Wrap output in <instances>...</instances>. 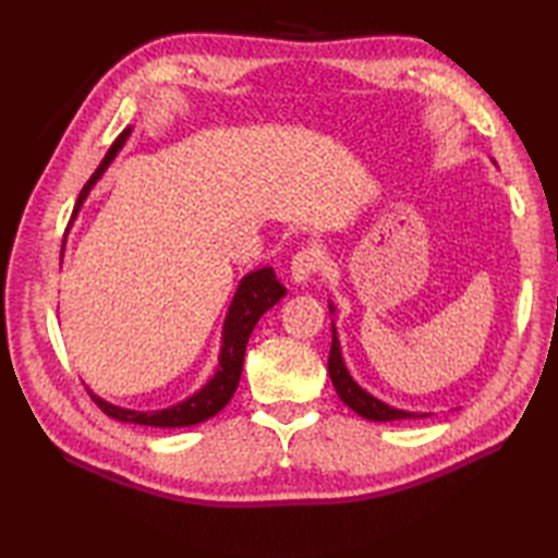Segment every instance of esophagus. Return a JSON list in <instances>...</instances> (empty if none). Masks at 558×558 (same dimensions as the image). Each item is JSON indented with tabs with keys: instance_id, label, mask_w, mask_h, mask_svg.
Returning a JSON list of instances; mask_svg holds the SVG:
<instances>
[{
	"instance_id": "esophagus-1",
	"label": "esophagus",
	"mask_w": 558,
	"mask_h": 558,
	"mask_svg": "<svg viewBox=\"0 0 558 558\" xmlns=\"http://www.w3.org/2000/svg\"><path fill=\"white\" fill-rule=\"evenodd\" d=\"M324 266V256L318 252L316 246H304L300 248L298 254L292 256V264H290V276L294 282H306L310 280L314 272L322 270Z\"/></svg>"
}]
</instances>
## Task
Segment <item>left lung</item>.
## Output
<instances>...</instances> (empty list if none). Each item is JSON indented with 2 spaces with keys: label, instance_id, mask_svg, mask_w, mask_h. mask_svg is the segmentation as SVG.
Listing matches in <instances>:
<instances>
[{
  "label": "left lung",
  "instance_id": "left-lung-1",
  "mask_svg": "<svg viewBox=\"0 0 558 558\" xmlns=\"http://www.w3.org/2000/svg\"><path fill=\"white\" fill-rule=\"evenodd\" d=\"M330 312H333V304H330ZM328 374L330 381L336 386V393L340 400L345 402L350 410H354L364 420L372 422H393V420H414V417H424V414L417 412H405L398 408H390L386 402L378 398L369 396L362 386L354 384V378L345 369V362H342L340 354V342L336 336V326H333V342H330V354H328Z\"/></svg>",
  "mask_w": 558,
  "mask_h": 558
}]
</instances>
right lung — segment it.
<instances>
[{
  "mask_svg": "<svg viewBox=\"0 0 558 558\" xmlns=\"http://www.w3.org/2000/svg\"><path fill=\"white\" fill-rule=\"evenodd\" d=\"M129 134H132V126L124 129V132L114 138V144L110 146L108 153H105V158L98 165V170L93 172V177L86 184H83L81 194L76 198L74 213H71V220L76 218V213L81 210V204L86 201L93 184H96L102 177V172L108 170V165L114 160L117 153H120ZM280 298H286V288L280 286V280L276 278L272 268H258L242 278L240 288H236V292H234V300L230 304V312H228V316H225L218 372L204 388L198 390V393L186 398L184 402H177V405H172L168 410L136 412V410H124V408L110 405V402H105L102 398L93 396V393H90V398L96 400V405L105 414H108V417L120 420V422H132V424L162 426V429L165 426H172L174 429V426H192V424L210 420L213 414H218L234 396L236 384H240V376H242L244 350H246L248 336H252V330L258 324V318L264 316L272 304L280 302Z\"/></svg>",
  "mask_w": 558,
  "mask_h": 558,
  "instance_id": "add662e5",
  "label": "right lung"
}]
</instances>
